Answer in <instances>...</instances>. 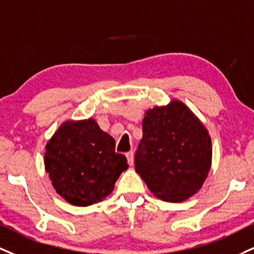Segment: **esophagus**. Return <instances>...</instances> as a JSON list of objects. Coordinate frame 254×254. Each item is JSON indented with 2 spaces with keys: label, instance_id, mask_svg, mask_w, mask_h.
I'll return each instance as SVG.
<instances>
[{
  "label": "esophagus",
  "instance_id": "obj_1",
  "mask_svg": "<svg viewBox=\"0 0 254 254\" xmlns=\"http://www.w3.org/2000/svg\"><path fill=\"white\" fill-rule=\"evenodd\" d=\"M125 156H127V163H129L130 166H132L133 164V152L132 151L127 152V155H125Z\"/></svg>",
  "mask_w": 254,
  "mask_h": 254
}]
</instances>
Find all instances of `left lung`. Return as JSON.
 Here are the masks:
<instances>
[{
  "instance_id": "1",
  "label": "left lung",
  "mask_w": 254,
  "mask_h": 254,
  "mask_svg": "<svg viewBox=\"0 0 254 254\" xmlns=\"http://www.w3.org/2000/svg\"><path fill=\"white\" fill-rule=\"evenodd\" d=\"M136 172L155 196L181 202L196 194L212 166V140L202 122L179 99L145 111Z\"/></svg>"
}]
</instances>
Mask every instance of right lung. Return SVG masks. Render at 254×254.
Listing matches in <instances>:
<instances>
[{"mask_svg":"<svg viewBox=\"0 0 254 254\" xmlns=\"http://www.w3.org/2000/svg\"><path fill=\"white\" fill-rule=\"evenodd\" d=\"M96 119L65 121L46 144L45 169L52 186L68 203L79 207L103 201L112 193L127 157Z\"/></svg>","mask_w":254,"mask_h":254,"instance_id":"add662e5","label":"right lung"}]
</instances>
